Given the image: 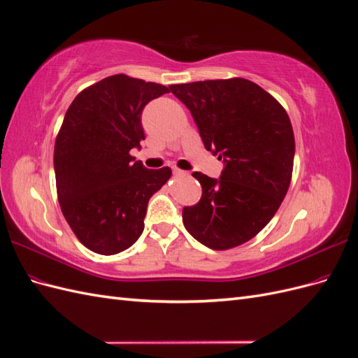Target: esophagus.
<instances>
[{"label":"esophagus","instance_id":"obj_1","mask_svg":"<svg viewBox=\"0 0 358 358\" xmlns=\"http://www.w3.org/2000/svg\"><path fill=\"white\" fill-rule=\"evenodd\" d=\"M173 175H175V176H187L188 173H187V171H183V170H180V169L173 167Z\"/></svg>","mask_w":358,"mask_h":358}]
</instances>
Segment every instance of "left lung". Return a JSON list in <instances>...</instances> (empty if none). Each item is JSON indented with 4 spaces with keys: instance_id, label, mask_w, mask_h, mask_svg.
Returning a JSON list of instances; mask_svg holds the SVG:
<instances>
[{
    "instance_id": "left-lung-1",
    "label": "left lung",
    "mask_w": 358,
    "mask_h": 358,
    "mask_svg": "<svg viewBox=\"0 0 358 358\" xmlns=\"http://www.w3.org/2000/svg\"><path fill=\"white\" fill-rule=\"evenodd\" d=\"M170 90L189 109L204 148L225 164L218 180L192 173L201 199L183 208V225L216 251L251 241L273 218L291 182L296 145L285 109L262 86L242 78Z\"/></svg>"
}]
</instances>
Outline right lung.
<instances>
[{"instance_id": "1", "label": "right lung", "mask_w": 358, "mask_h": 358, "mask_svg": "<svg viewBox=\"0 0 358 358\" xmlns=\"http://www.w3.org/2000/svg\"><path fill=\"white\" fill-rule=\"evenodd\" d=\"M170 86L109 76L70 104L55 140L57 194L70 229L92 252L128 249L145 227L149 199L171 170H148L129 150L145 140L143 107Z\"/></svg>"}]
</instances>
